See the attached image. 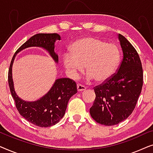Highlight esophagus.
<instances>
[{
  "label": "esophagus",
  "instance_id": "1",
  "mask_svg": "<svg viewBox=\"0 0 153 153\" xmlns=\"http://www.w3.org/2000/svg\"><path fill=\"white\" fill-rule=\"evenodd\" d=\"M86 89V87H85L84 85H81V84H77V91L79 92L80 91H83Z\"/></svg>",
  "mask_w": 153,
  "mask_h": 153
}]
</instances>
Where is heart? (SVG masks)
Returning <instances> with one entry per match:
<instances>
[{"instance_id":"obj_1","label":"heart","mask_w":153,"mask_h":153,"mask_svg":"<svg viewBox=\"0 0 153 153\" xmlns=\"http://www.w3.org/2000/svg\"><path fill=\"white\" fill-rule=\"evenodd\" d=\"M120 58V50L116 44L95 37H84L75 42L71 52L65 54L63 65L72 77L77 76L85 66L88 79L103 83L116 72Z\"/></svg>"}]
</instances>
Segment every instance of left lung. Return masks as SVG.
<instances>
[{
  "label": "left lung",
  "instance_id": "left-lung-1",
  "mask_svg": "<svg viewBox=\"0 0 153 153\" xmlns=\"http://www.w3.org/2000/svg\"><path fill=\"white\" fill-rule=\"evenodd\" d=\"M123 57L116 73L94 88L95 100L90 114L96 122L106 126L125 120L134 109L143 86V69L137 51L119 34Z\"/></svg>",
  "mask_w": 153,
  "mask_h": 153
}]
</instances>
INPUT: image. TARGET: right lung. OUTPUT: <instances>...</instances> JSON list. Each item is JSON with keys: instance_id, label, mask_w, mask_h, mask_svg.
Listing matches in <instances>:
<instances>
[{"instance_id": "obj_1", "label": "right lung", "mask_w": 153, "mask_h": 153, "mask_svg": "<svg viewBox=\"0 0 153 153\" xmlns=\"http://www.w3.org/2000/svg\"><path fill=\"white\" fill-rule=\"evenodd\" d=\"M56 40H60V36L57 33H39L33 35L14 53L8 71L10 90L18 111L28 122L40 127L56 125L64 116L69 100L77 93L76 83L69 78L58 79L49 91L40 99L35 102L24 101L19 97L14 91L12 75V65L16 53L32 47H41L47 50L58 63V56L54 51Z\"/></svg>"}]
</instances>
